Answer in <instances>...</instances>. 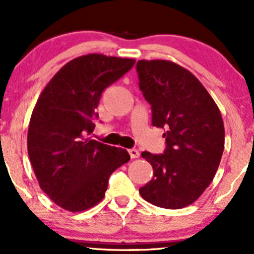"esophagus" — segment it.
I'll use <instances>...</instances> for the list:
<instances>
[{"label": "esophagus", "mask_w": 254, "mask_h": 254, "mask_svg": "<svg viewBox=\"0 0 254 254\" xmlns=\"http://www.w3.org/2000/svg\"><path fill=\"white\" fill-rule=\"evenodd\" d=\"M128 152H129V156H130V159H138L139 157V151L137 149H129L128 150Z\"/></svg>", "instance_id": "obj_1"}]
</instances>
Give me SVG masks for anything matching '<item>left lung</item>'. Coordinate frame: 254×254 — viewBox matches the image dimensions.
Returning a JSON list of instances; mask_svg holds the SVG:
<instances>
[{"label":"left lung","mask_w":254,"mask_h":254,"mask_svg":"<svg viewBox=\"0 0 254 254\" xmlns=\"http://www.w3.org/2000/svg\"><path fill=\"white\" fill-rule=\"evenodd\" d=\"M139 88L151 105L152 126L163 128V154L141 152L154 177L139 189L149 203L178 209L197 200L224 151V124L217 104L189 70L168 61H139Z\"/></svg>","instance_id":"obj_1"}]
</instances>
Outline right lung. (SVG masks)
I'll return each instance as SVG.
<instances>
[{"instance_id":"right-lung-1","label":"right lung","mask_w":254,"mask_h":254,"mask_svg":"<svg viewBox=\"0 0 254 254\" xmlns=\"http://www.w3.org/2000/svg\"><path fill=\"white\" fill-rule=\"evenodd\" d=\"M134 59L87 54L59 70L41 93L28 132V152L41 189L70 212L103 200L127 150L89 138L103 91L132 69Z\"/></svg>"}]
</instances>
